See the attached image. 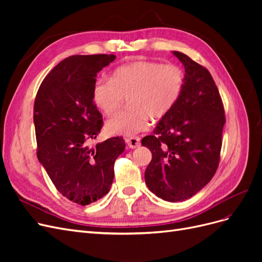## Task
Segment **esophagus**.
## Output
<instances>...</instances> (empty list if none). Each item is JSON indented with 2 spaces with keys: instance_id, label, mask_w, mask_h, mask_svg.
Returning <instances> with one entry per match:
<instances>
[{
  "instance_id": "esophagus-1",
  "label": "esophagus",
  "mask_w": 262,
  "mask_h": 262,
  "mask_svg": "<svg viewBox=\"0 0 262 262\" xmlns=\"http://www.w3.org/2000/svg\"><path fill=\"white\" fill-rule=\"evenodd\" d=\"M126 144H128V146L130 148H137L141 145V141H140V138L138 137H132V138H128L125 140Z\"/></svg>"
}]
</instances>
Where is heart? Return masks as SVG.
I'll return each mask as SVG.
<instances>
[{"mask_svg": "<svg viewBox=\"0 0 262 262\" xmlns=\"http://www.w3.org/2000/svg\"><path fill=\"white\" fill-rule=\"evenodd\" d=\"M185 87V73L176 64L140 60L119 67L110 80L93 86V100L105 116L116 114L129 98V110L110 118L105 130L110 136L132 137L145 131L150 117L162 119L178 102Z\"/></svg>", "mask_w": 262, "mask_h": 262, "instance_id": "heart-1", "label": "heart"}]
</instances>
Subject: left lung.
<instances>
[{
    "mask_svg": "<svg viewBox=\"0 0 262 262\" xmlns=\"http://www.w3.org/2000/svg\"><path fill=\"white\" fill-rule=\"evenodd\" d=\"M172 53L185 67L184 91L142 145L152 153L146 186L163 200L178 202L200 191L216 172L225 115L209 71L184 53Z\"/></svg>",
    "mask_w": 262,
    "mask_h": 262,
    "instance_id": "8db88e82",
    "label": "left lung"
}]
</instances>
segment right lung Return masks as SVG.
I'll return each mask as SVG.
<instances>
[{
  "label": "right lung",
  "instance_id": "obj_1",
  "mask_svg": "<svg viewBox=\"0 0 262 262\" xmlns=\"http://www.w3.org/2000/svg\"><path fill=\"white\" fill-rule=\"evenodd\" d=\"M115 59L114 54L71 55L50 71L36 95L37 157L58 191L80 205L108 193L115 161L125 147L122 138L87 146L102 126L93 86L99 71Z\"/></svg>",
  "mask_w": 262,
  "mask_h": 262
}]
</instances>
